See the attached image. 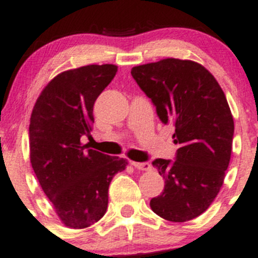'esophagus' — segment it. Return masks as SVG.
Returning <instances> with one entry per match:
<instances>
[{
	"mask_svg": "<svg viewBox=\"0 0 258 258\" xmlns=\"http://www.w3.org/2000/svg\"><path fill=\"white\" fill-rule=\"evenodd\" d=\"M131 165L134 167H136V169L142 170V171H149V170H151V165H150L149 162H135V161H132Z\"/></svg>",
	"mask_w": 258,
	"mask_h": 258,
	"instance_id": "esophagus-1",
	"label": "esophagus"
}]
</instances>
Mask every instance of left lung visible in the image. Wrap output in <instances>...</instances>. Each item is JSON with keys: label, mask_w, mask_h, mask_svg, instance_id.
<instances>
[{"label": "left lung", "mask_w": 258, "mask_h": 258, "mask_svg": "<svg viewBox=\"0 0 258 258\" xmlns=\"http://www.w3.org/2000/svg\"><path fill=\"white\" fill-rule=\"evenodd\" d=\"M131 74L162 123L175 127L179 144L175 160L152 161L165 186L150 207L170 222L197 218L218 196L231 160L234 122L224 92L191 60L167 57L134 67Z\"/></svg>", "instance_id": "1"}]
</instances>
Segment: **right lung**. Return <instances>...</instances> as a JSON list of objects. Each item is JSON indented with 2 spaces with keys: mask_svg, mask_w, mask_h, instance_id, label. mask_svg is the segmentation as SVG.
Here are the masks:
<instances>
[{
  "mask_svg": "<svg viewBox=\"0 0 258 258\" xmlns=\"http://www.w3.org/2000/svg\"><path fill=\"white\" fill-rule=\"evenodd\" d=\"M117 73L113 64L62 72L47 83L30 118V161L64 226L87 228L104 216L108 187L127 160L82 145L94 122L93 106Z\"/></svg>",
  "mask_w": 258,
  "mask_h": 258,
  "instance_id": "obj_1",
  "label": "right lung"
}]
</instances>
